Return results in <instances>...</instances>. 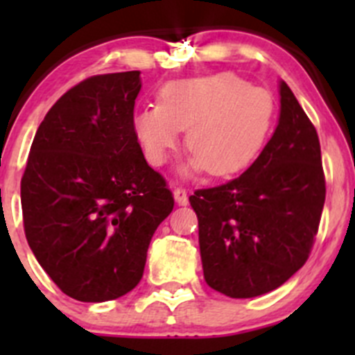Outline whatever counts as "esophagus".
<instances>
[{
    "label": "esophagus",
    "instance_id": "esophagus-1",
    "mask_svg": "<svg viewBox=\"0 0 355 355\" xmlns=\"http://www.w3.org/2000/svg\"><path fill=\"white\" fill-rule=\"evenodd\" d=\"M173 198H175V202H177L178 206H185V204L189 202L187 191H185V189H182V187L173 189Z\"/></svg>",
    "mask_w": 355,
    "mask_h": 355
}]
</instances>
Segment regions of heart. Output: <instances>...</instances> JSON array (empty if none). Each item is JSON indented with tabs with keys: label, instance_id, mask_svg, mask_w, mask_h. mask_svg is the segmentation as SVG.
Instances as JSON below:
<instances>
[{
	"label": "heart",
	"instance_id": "b5f03b06",
	"mask_svg": "<svg viewBox=\"0 0 355 355\" xmlns=\"http://www.w3.org/2000/svg\"><path fill=\"white\" fill-rule=\"evenodd\" d=\"M273 120L275 99L266 89L220 71L164 85L159 105L134 114V132L149 163L161 166L187 128L185 146L192 156L182 171L228 177L256 159Z\"/></svg>",
	"mask_w": 355,
	"mask_h": 355
}]
</instances>
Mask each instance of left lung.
<instances>
[{
	"label": "left lung",
	"mask_w": 355,
	"mask_h": 355,
	"mask_svg": "<svg viewBox=\"0 0 355 355\" xmlns=\"http://www.w3.org/2000/svg\"><path fill=\"white\" fill-rule=\"evenodd\" d=\"M324 196L316 128L280 80L278 125L257 159L241 177L189 198L206 284L232 299L284 285L309 257Z\"/></svg>",
	"instance_id": "1"
}]
</instances>
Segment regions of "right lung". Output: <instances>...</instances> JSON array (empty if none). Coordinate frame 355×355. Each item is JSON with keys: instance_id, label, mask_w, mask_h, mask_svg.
I'll list each match as a JSON object with an SVG mask.
<instances>
[{"instance_id": "add662e5", "label": "right lung", "mask_w": 355, "mask_h": 355, "mask_svg": "<svg viewBox=\"0 0 355 355\" xmlns=\"http://www.w3.org/2000/svg\"><path fill=\"white\" fill-rule=\"evenodd\" d=\"M141 87L139 70L71 87L39 125L24 171L28 247L60 290L80 302L130 292L157 225L173 209L134 132Z\"/></svg>"}]
</instances>
